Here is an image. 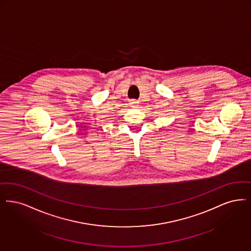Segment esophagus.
<instances>
[{"label":"esophagus","mask_w":251,"mask_h":251,"mask_svg":"<svg viewBox=\"0 0 251 251\" xmlns=\"http://www.w3.org/2000/svg\"><path fill=\"white\" fill-rule=\"evenodd\" d=\"M139 100H134V99H132L129 101V104H130L131 107H133V108H137L138 106H139Z\"/></svg>","instance_id":"obj_1"}]
</instances>
